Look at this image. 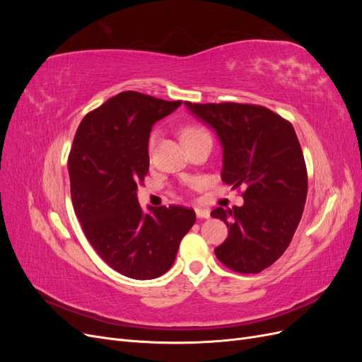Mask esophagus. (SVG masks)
Returning <instances> with one entry per match:
<instances>
[{
  "instance_id": "1",
  "label": "esophagus",
  "mask_w": 362,
  "mask_h": 362,
  "mask_svg": "<svg viewBox=\"0 0 362 362\" xmlns=\"http://www.w3.org/2000/svg\"><path fill=\"white\" fill-rule=\"evenodd\" d=\"M194 213H196V216H198V218H208V217H210V211L205 210V208H201V206L194 208Z\"/></svg>"
}]
</instances>
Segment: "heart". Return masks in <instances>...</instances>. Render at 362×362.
I'll return each instance as SVG.
<instances>
[{"label":"heart","mask_w":362,"mask_h":362,"mask_svg":"<svg viewBox=\"0 0 362 362\" xmlns=\"http://www.w3.org/2000/svg\"><path fill=\"white\" fill-rule=\"evenodd\" d=\"M198 133H202V129H199V128H194V127H192V128H187L182 133V139H187V137H190V136H193V134H198ZM152 144V141H151Z\"/></svg>","instance_id":"obj_1"}]
</instances>
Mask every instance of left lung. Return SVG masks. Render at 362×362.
Returning a JSON list of instances; mask_svg holds the SVG:
<instances>
[{
  "mask_svg": "<svg viewBox=\"0 0 362 362\" xmlns=\"http://www.w3.org/2000/svg\"><path fill=\"white\" fill-rule=\"evenodd\" d=\"M184 104L221 141L222 181L233 189L246 187L242 206L211 211L229 229L228 238L214 254L226 267L240 273L264 270L288 247L308 192L305 160L294 128L259 105Z\"/></svg>",
  "mask_w": 362,
  "mask_h": 362,
  "instance_id": "left-lung-1",
  "label": "left lung"
}]
</instances>
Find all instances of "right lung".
<instances>
[{
    "label": "right lung",
    "mask_w": 362,
    "mask_h": 362,
    "mask_svg": "<svg viewBox=\"0 0 362 362\" xmlns=\"http://www.w3.org/2000/svg\"><path fill=\"white\" fill-rule=\"evenodd\" d=\"M181 104L122 92L84 116L74 139L68 170L76 218L96 254L131 279L166 273L196 221L189 208L145 213L137 201V184L149 170L151 129Z\"/></svg>",
    "instance_id": "obj_1"
}]
</instances>
